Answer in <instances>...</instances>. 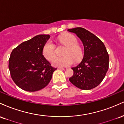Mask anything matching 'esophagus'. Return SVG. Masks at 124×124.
<instances>
[{
	"label": "esophagus",
	"instance_id": "esophagus-1",
	"mask_svg": "<svg viewBox=\"0 0 124 124\" xmlns=\"http://www.w3.org/2000/svg\"><path fill=\"white\" fill-rule=\"evenodd\" d=\"M67 67H60L59 68V70H66L67 69Z\"/></svg>",
	"mask_w": 124,
	"mask_h": 124
}]
</instances>
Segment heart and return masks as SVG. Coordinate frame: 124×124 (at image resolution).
<instances>
[{"label": "heart", "instance_id": "b5f03b06", "mask_svg": "<svg viewBox=\"0 0 124 124\" xmlns=\"http://www.w3.org/2000/svg\"><path fill=\"white\" fill-rule=\"evenodd\" d=\"M59 41L61 44L66 46L64 57H57L53 60L52 64L54 66L62 67L70 65L74 60L76 62L80 60L82 57V49L77 44L78 40L74 35L66 33L60 36ZM43 56L47 60L52 61L56 55V46L52 40H48L45 43L42 50Z\"/></svg>", "mask_w": 124, "mask_h": 124}]
</instances>
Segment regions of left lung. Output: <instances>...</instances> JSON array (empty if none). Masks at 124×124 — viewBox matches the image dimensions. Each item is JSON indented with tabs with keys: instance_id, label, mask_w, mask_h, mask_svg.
I'll return each mask as SVG.
<instances>
[{
	"instance_id": "left-lung-1",
	"label": "left lung",
	"mask_w": 124,
	"mask_h": 124,
	"mask_svg": "<svg viewBox=\"0 0 124 124\" xmlns=\"http://www.w3.org/2000/svg\"><path fill=\"white\" fill-rule=\"evenodd\" d=\"M68 31L75 33L84 46V58L79 64L71 68L74 74L69 78L70 81L82 90L96 88L108 69L109 56L105 46L99 38L85 28H74Z\"/></svg>"
}]
</instances>
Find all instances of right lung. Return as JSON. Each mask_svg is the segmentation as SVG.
I'll return each mask as SVG.
<instances>
[{"mask_svg": "<svg viewBox=\"0 0 124 124\" xmlns=\"http://www.w3.org/2000/svg\"><path fill=\"white\" fill-rule=\"evenodd\" d=\"M49 35H38L14 49L8 60V68L14 83L28 92L39 91L50 82L57 68L44 57L43 47Z\"/></svg>", "mask_w": 124, "mask_h": 124, "instance_id": "right-lung-1", "label": "right lung"}]
</instances>
